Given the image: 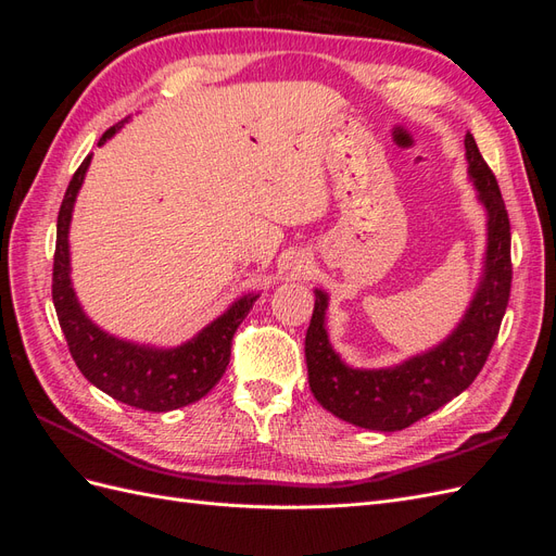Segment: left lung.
Segmentation results:
<instances>
[{"label":"left lung","instance_id":"obj_1","mask_svg":"<svg viewBox=\"0 0 556 556\" xmlns=\"http://www.w3.org/2000/svg\"><path fill=\"white\" fill-rule=\"evenodd\" d=\"M468 176L486 211L484 274L473 301L443 343L392 368H352L336 355L325 329L327 294L315 290L306 331L311 392L319 406L345 422L371 431H401L459 396L478 378L506 315L513 282L510 220L496 176L482 160L473 134H466Z\"/></svg>","mask_w":556,"mask_h":556}]
</instances>
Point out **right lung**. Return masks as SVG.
Segmentation results:
<instances>
[{"label":"right lung","mask_w":556,"mask_h":556,"mask_svg":"<svg viewBox=\"0 0 556 556\" xmlns=\"http://www.w3.org/2000/svg\"><path fill=\"white\" fill-rule=\"evenodd\" d=\"M121 125L123 123L106 129L99 146L111 139ZM90 160L92 155L83 160L70 180L58 215L53 304L66 345L80 374L115 401L150 413L190 406L206 396L227 371L231 339L257 301V294H245L237 304H231L227 313L201 329L192 341L169 350L121 341L92 325L78 304L70 278V223Z\"/></svg>","instance_id":"1"}]
</instances>
